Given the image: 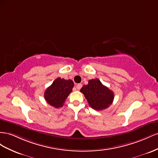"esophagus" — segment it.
I'll use <instances>...</instances> for the list:
<instances>
[{
    "label": "esophagus",
    "mask_w": 158,
    "mask_h": 158,
    "mask_svg": "<svg viewBox=\"0 0 158 158\" xmlns=\"http://www.w3.org/2000/svg\"><path fill=\"white\" fill-rule=\"evenodd\" d=\"M81 87H82V85L81 84V83H79V84H77V85H76V89H77V90H80Z\"/></svg>",
    "instance_id": "obj_1"
}]
</instances>
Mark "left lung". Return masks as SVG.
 I'll return each instance as SVG.
<instances>
[{"label":"left lung","mask_w":158,"mask_h":158,"mask_svg":"<svg viewBox=\"0 0 158 158\" xmlns=\"http://www.w3.org/2000/svg\"><path fill=\"white\" fill-rule=\"evenodd\" d=\"M89 106L96 110L106 109L114 100V93L105 86L98 79H91L88 84L83 85L81 89Z\"/></svg>","instance_id":"obj_1"}]
</instances>
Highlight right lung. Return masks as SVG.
<instances>
[{"label": "right lung", "mask_w": 158, "mask_h": 158, "mask_svg": "<svg viewBox=\"0 0 158 158\" xmlns=\"http://www.w3.org/2000/svg\"><path fill=\"white\" fill-rule=\"evenodd\" d=\"M74 83L71 79L57 78L44 93V98L49 105L55 108L63 106L65 99L72 92Z\"/></svg>", "instance_id": "right-lung-1"}]
</instances>
